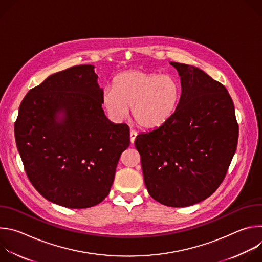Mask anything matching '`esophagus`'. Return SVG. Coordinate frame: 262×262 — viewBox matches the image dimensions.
Segmentation results:
<instances>
[{"label":"esophagus","mask_w":262,"mask_h":262,"mask_svg":"<svg viewBox=\"0 0 262 262\" xmlns=\"http://www.w3.org/2000/svg\"><path fill=\"white\" fill-rule=\"evenodd\" d=\"M129 135H130V142H132V143H134V142H135V140H136V137H137L138 133H137L135 129H130Z\"/></svg>","instance_id":"obj_1"}]
</instances>
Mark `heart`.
<instances>
[{"label": "heart", "instance_id": "b5f03b06", "mask_svg": "<svg viewBox=\"0 0 262 262\" xmlns=\"http://www.w3.org/2000/svg\"><path fill=\"white\" fill-rule=\"evenodd\" d=\"M180 99V86L168 74L126 70L103 91L102 103L114 120H122L132 107L138 125L152 129L165 124L175 113Z\"/></svg>", "mask_w": 262, "mask_h": 262}]
</instances>
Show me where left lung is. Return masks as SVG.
Returning <instances> with one entry per match:
<instances>
[{
  "mask_svg": "<svg viewBox=\"0 0 262 262\" xmlns=\"http://www.w3.org/2000/svg\"><path fill=\"white\" fill-rule=\"evenodd\" d=\"M180 77L174 115L160 127L137 136L147 191L171 207L199 203L226 176L238 140L234 104L227 89L203 70L170 62Z\"/></svg>",
  "mask_w": 262,
  "mask_h": 262,
  "instance_id": "1",
  "label": "left lung"
}]
</instances>
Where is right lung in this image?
I'll use <instances>...</instances> for the list:
<instances>
[{
	"label": "right lung",
	"instance_id": "obj_1",
	"mask_svg": "<svg viewBox=\"0 0 262 262\" xmlns=\"http://www.w3.org/2000/svg\"><path fill=\"white\" fill-rule=\"evenodd\" d=\"M93 65L52 74L23 99L14 124L16 146L34 188L49 201L88 208L110 193L129 128L101 107Z\"/></svg>",
	"mask_w": 262,
	"mask_h": 262
}]
</instances>
